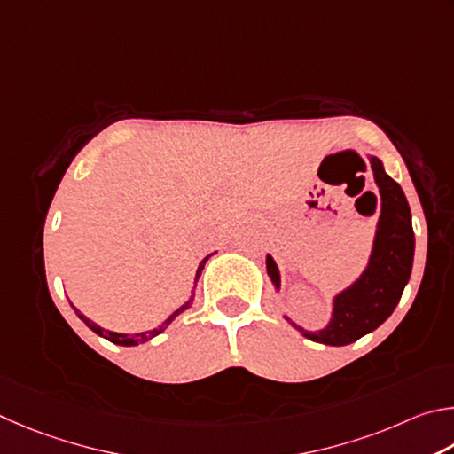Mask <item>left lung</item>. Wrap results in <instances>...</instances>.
Masks as SVG:
<instances>
[{"label":"left lung","instance_id":"obj_1","mask_svg":"<svg viewBox=\"0 0 454 454\" xmlns=\"http://www.w3.org/2000/svg\"><path fill=\"white\" fill-rule=\"evenodd\" d=\"M369 161L383 203H380L377 235L367 269L351 287L340 291L333 299V317L325 329L315 333L305 331L285 315V319L301 335L315 343L343 347L375 331L391 317L395 307L399 305L404 285L409 283L412 255H415V233H412L407 197L399 183L385 173L379 157H369ZM267 273L275 289L279 291V267L271 255H267Z\"/></svg>","mask_w":454,"mask_h":454}]
</instances>
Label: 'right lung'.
<instances>
[{
	"instance_id": "1",
	"label": "right lung",
	"mask_w": 454,
	"mask_h": 454,
	"mask_svg": "<svg viewBox=\"0 0 454 454\" xmlns=\"http://www.w3.org/2000/svg\"><path fill=\"white\" fill-rule=\"evenodd\" d=\"M211 255H213V253H211ZM211 255H207V257L201 261V263H199V267H197V273H195V283L199 281V277H201V271H203V267H205V263H207V259H209ZM191 303H193V297H191L185 305H181V307L177 309V311H175V313H171L169 317H167V319H165L161 325H159L157 329H153V331H143V333H135V335H125V333H114V331L101 329L98 323L90 321V319H87L85 315L79 313L74 305H71V307H74V311L77 313L79 319H82V321L87 325V327H90L93 333H98L99 337L107 339V340H111V343H115V345H121V347H135V345H141V343H145V340H151L153 337H157L159 333H163V331H165L167 327H169V325L173 323L175 317L181 315L183 311H187Z\"/></svg>"
}]
</instances>
